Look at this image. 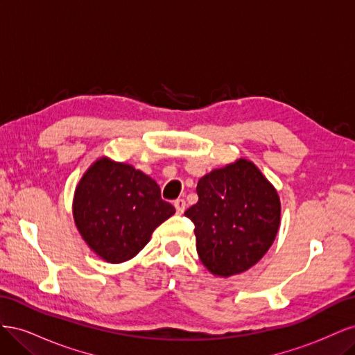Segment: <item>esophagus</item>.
Returning <instances> with one entry per match:
<instances>
[{
  "instance_id": "34e87169",
  "label": "esophagus",
  "mask_w": 355,
  "mask_h": 355,
  "mask_svg": "<svg viewBox=\"0 0 355 355\" xmlns=\"http://www.w3.org/2000/svg\"><path fill=\"white\" fill-rule=\"evenodd\" d=\"M175 209H176V213L178 214H182L185 211V209H187V202H185V200H182V198H178V200H175Z\"/></svg>"
}]
</instances>
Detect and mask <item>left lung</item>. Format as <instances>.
Returning a JSON list of instances; mask_svg holds the SVG:
<instances>
[{"mask_svg": "<svg viewBox=\"0 0 355 355\" xmlns=\"http://www.w3.org/2000/svg\"><path fill=\"white\" fill-rule=\"evenodd\" d=\"M198 201L185 216L194 223L202 265L220 277L249 270L259 262L280 227V198L253 163L210 171L197 185Z\"/></svg>", "mask_w": 355, "mask_h": 355, "instance_id": "1", "label": "left lung"}]
</instances>
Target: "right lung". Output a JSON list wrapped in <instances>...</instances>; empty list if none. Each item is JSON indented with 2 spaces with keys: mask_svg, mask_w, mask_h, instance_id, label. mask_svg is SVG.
<instances>
[{
  "mask_svg": "<svg viewBox=\"0 0 355 355\" xmlns=\"http://www.w3.org/2000/svg\"><path fill=\"white\" fill-rule=\"evenodd\" d=\"M175 213L157 182L128 164L101 158L73 197V219L93 252L111 263L132 259L153 231Z\"/></svg>",
  "mask_w": 355,
  "mask_h": 355,
  "instance_id": "right-lung-1",
  "label": "right lung"
}]
</instances>
